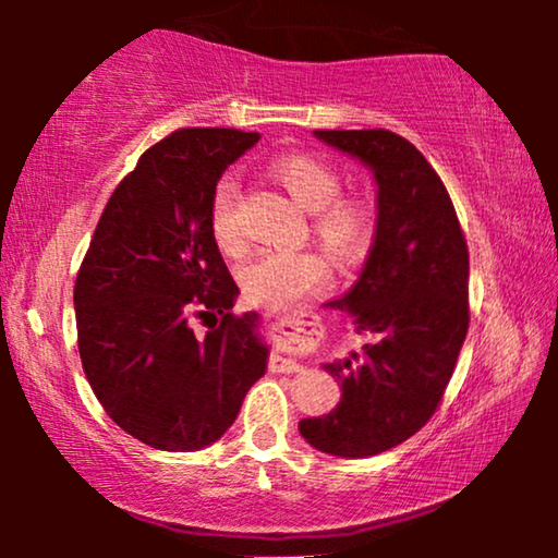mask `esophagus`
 <instances>
[{
  "instance_id": "esophagus-1",
  "label": "esophagus",
  "mask_w": 558,
  "mask_h": 558,
  "mask_svg": "<svg viewBox=\"0 0 558 558\" xmlns=\"http://www.w3.org/2000/svg\"><path fill=\"white\" fill-rule=\"evenodd\" d=\"M277 325H281V327H289V325H294V317H277ZM269 368L274 371V373H300L302 371V365L296 363V361H292V357H287V355H281V353H271V357H269Z\"/></svg>"
}]
</instances>
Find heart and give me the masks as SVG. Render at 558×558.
<instances>
[{"label":"heart","instance_id":"heart-1","mask_svg":"<svg viewBox=\"0 0 558 558\" xmlns=\"http://www.w3.org/2000/svg\"><path fill=\"white\" fill-rule=\"evenodd\" d=\"M266 172L296 203L312 210V233L335 262L355 266L371 254L378 233L376 205L363 195L340 193V172L327 159L307 155V151H284L269 159ZM208 223L213 241L220 251L235 254L241 248L239 182L233 174H223L213 187ZM327 277H330V266L317 251H264L243 264L239 284L248 304L281 310L325 287Z\"/></svg>","mask_w":558,"mask_h":558}]
</instances>
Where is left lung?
<instances>
[{"mask_svg":"<svg viewBox=\"0 0 558 558\" xmlns=\"http://www.w3.org/2000/svg\"><path fill=\"white\" fill-rule=\"evenodd\" d=\"M373 170L378 233L361 279L332 307L371 335L363 353L327 363L342 384L327 416L302 418L319 452L371 457L422 429L439 409L470 327V254L445 182L388 129H317Z\"/></svg>","mask_w":558,"mask_h":558,"instance_id":"obj_1","label":"left lung"}]
</instances>
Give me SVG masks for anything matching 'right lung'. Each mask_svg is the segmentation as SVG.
<instances>
[{
  "instance_id": "1",
  "label": "right lung",
  "mask_w": 558,
  "mask_h": 558,
  "mask_svg": "<svg viewBox=\"0 0 558 558\" xmlns=\"http://www.w3.org/2000/svg\"><path fill=\"white\" fill-rule=\"evenodd\" d=\"M256 132L187 126L149 147L113 190L75 279L83 371L106 414L165 452L213 445L264 376L258 315L210 235L220 174ZM213 318L209 332L192 330Z\"/></svg>"
}]
</instances>
